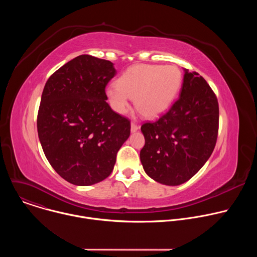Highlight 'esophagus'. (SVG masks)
Returning a JSON list of instances; mask_svg holds the SVG:
<instances>
[{"instance_id":"1","label":"esophagus","mask_w":257,"mask_h":257,"mask_svg":"<svg viewBox=\"0 0 257 257\" xmlns=\"http://www.w3.org/2000/svg\"><path fill=\"white\" fill-rule=\"evenodd\" d=\"M139 129L138 125L135 123H131V132H136Z\"/></svg>"}]
</instances>
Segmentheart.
Here are the masks:
<instances>
[{
    "label": "heart",
    "mask_w": 257,
    "mask_h": 257,
    "mask_svg": "<svg viewBox=\"0 0 257 257\" xmlns=\"http://www.w3.org/2000/svg\"><path fill=\"white\" fill-rule=\"evenodd\" d=\"M182 84L180 70L173 65H134L117 80V86L105 90L109 104L124 114L134 99L136 111L143 117L154 119L166 112L177 96Z\"/></svg>",
    "instance_id": "obj_1"
}]
</instances>
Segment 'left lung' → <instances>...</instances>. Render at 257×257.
I'll list each match as a JSON object with an SVG mask.
<instances>
[{
    "label": "left lung",
    "instance_id": "8db88e82",
    "mask_svg": "<svg viewBox=\"0 0 257 257\" xmlns=\"http://www.w3.org/2000/svg\"><path fill=\"white\" fill-rule=\"evenodd\" d=\"M179 98L154 123H144L140 161L145 173L169 186L191 179L211 156L218 131L217 98L196 72L184 69Z\"/></svg>",
    "mask_w": 257,
    "mask_h": 257
}]
</instances>
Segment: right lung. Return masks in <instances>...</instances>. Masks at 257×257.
Instances as JSON below:
<instances>
[{
  "label": "right lung",
  "mask_w": 257,
  "mask_h": 257,
  "mask_svg": "<svg viewBox=\"0 0 257 257\" xmlns=\"http://www.w3.org/2000/svg\"><path fill=\"white\" fill-rule=\"evenodd\" d=\"M116 73L112 62L81 55L45 85L39 138L51 166L71 184L89 186L107 178L130 136V121L105 101V86Z\"/></svg>",
  "instance_id": "add662e5"
}]
</instances>
